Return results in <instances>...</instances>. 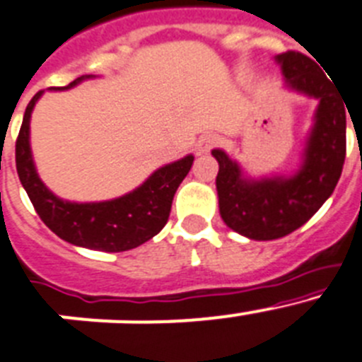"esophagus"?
<instances>
[{
    "label": "esophagus",
    "mask_w": 362,
    "mask_h": 362,
    "mask_svg": "<svg viewBox=\"0 0 362 362\" xmlns=\"http://www.w3.org/2000/svg\"><path fill=\"white\" fill-rule=\"evenodd\" d=\"M218 142H220V136L213 135V133H209V135H202L197 142V153L198 155H204V153L209 151L211 148H214Z\"/></svg>",
    "instance_id": "obj_1"
}]
</instances>
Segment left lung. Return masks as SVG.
Wrapping results in <instances>:
<instances>
[{"mask_svg":"<svg viewBox=\"0 0 362 362\" xmlns=\"http://www.w3.org/2000/svg\"><path fill=\"white\" fill-rule=\"evenodd\" d=\"M291 92L317 100L301 162L288 175L252 178L223 149L218 162V207L229 229L249 240H276L307 223L334 193L346 155L344 99L317 64L299 52L274 57Z\"/></svg>","mask_w":362,"mask_h":362,"instance_id":"obj_1","label":"left lung"}]
</instances>
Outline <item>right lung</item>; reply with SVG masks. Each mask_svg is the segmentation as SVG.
Instances as JSON below:
<instances>
[{"mask_svg":"<svg viewBox=\"0 0 362 362\" xmlns=\"http://www.w3.org/2000/svg\"><path fill=\"white\" fill-rule=\"evenodd\" d=\"M95 76H81L68 86L50 90H70ZM45 92H37L28 103L16 141V168L35 213L61 240L71 245L104 252L135 249L168 223L169 211L178 185L193 165V155L165 164L153 171L139 187L113 200L70 202L54 194L39 178L30 148V119L34 106Z\"/></svg>","mask_w":362,"mask_h":362,"instance_id":"1","label":"right lung"}]
</instances>
